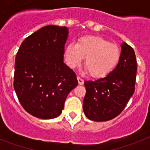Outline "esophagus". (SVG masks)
<instances>
[{"label": "esophagus", "instance_id": "1", "mask_svg": "<svg viewBox=\"0 0 150 150\" xmlns=\"http://www.w3.org/2000/svg\"><path fill=\"white\" fill-rule=\"evenodd\" d=\"M77 79H78V82H79V85H83V84H84V80L82 79H81V78L78 76Z\"/></svg>", "mask_w": 150, "mask_h": 150}]
</instances>
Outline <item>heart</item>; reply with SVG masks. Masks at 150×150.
Returning <instances> with one entry per match:
<instances>
[{
  "instance_id": "obj_1",
  "label": "heart",
  "mask_w": 150,
  "mask_h": 150,
  "mask_svg": "<svg viewBox=\"0 0 150 150\" xmlns=\"http://www.w3.org/2000/svg\"><path fill=\"white\" fill-rule=\"evenodd\" d=\"M120 50L114 43H109L98 36H84L76 44L69 43L64 50L68 65L71 68L82 63L85 57V66L93 78H104L116 68L120 60Z\"/></svg>"
}]
</instances>
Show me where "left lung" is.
<instances>
[{"label": "left lung", "instance_id": "left-lung-1", "mask_svg": "<svg viewBox=\"0 0 150 150\" xmlns=\"http://www.w3.org/2000/svg\"><path fill=\"white\" fill-rule=\"evenodd\" d=\"M136 71L135 51L122 43L120 60L114 70L105 78L84 82L85 115L92 121H106L121 114L135 92Z\"/></svg>", "mask_w": 150, "mask_h": 150}]
</instances>
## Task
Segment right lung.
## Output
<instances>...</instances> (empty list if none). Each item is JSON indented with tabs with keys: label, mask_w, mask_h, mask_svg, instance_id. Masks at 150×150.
<instances>
[{
	"label": "right lung",
	"mask_w": 150,
	"mask_h": 150,
	"mask_svg": "<svg viewBox=\"0 0 150 150\" xmlns=\"http://www.w3.org/2000/svg\"><path fill=\"white\" fill-rule=\"evenodd\" d=\"M68 36L67 27L47 25L28 36L16 54L14 89L22 107L38 118L58 117L77 86L75 73L64 63Z\"/></svg>",
	"instance_id": "right-lung-1"
}]
</instances>
